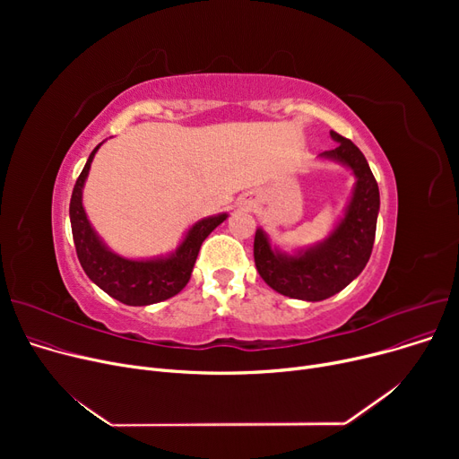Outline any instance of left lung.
<instances>
[{
	"label": "left lung",
	"mask_w": 459,
	"mask_h": 459,
	"mask_svg": "<svg viewBox=\"0 0 459 459\" xmlns=\"http://www.w3.org/2000/svg\"><path fill=\"white\" fill-rule=\"evenodd\" d=\"M339 141L336 149L322 156L348 165L357 177L353 197L344 220L324 244L296 256L273 251L266 234H255V264L260 277L282 296L322 301L346 288L365 270L372 255L379 212V189L368 161L355 144L341 134L331 132Z\"/></svg>",
	"instance_id": "left-lung-1"
}]
</instances>
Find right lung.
<instances>
[{
	"label": "right lung",
	"instance_id": "obj_1",
	"mask_svg": "<svg viewBox=\"0 0 459 459\" xmlns=\"http://www.w3.org/2000/svg\"><path fill=\"white\" fill-rule=\"evenodd\" d=\"M100 144L91 152L74 189H72L68 210L72 238H74L82 268L94 284H99L106 294L125 305L141 307L173 298L187 284L206 236L227 220V213L206 217L193 225L177 253L167 258L128 260L111 253L92 230L82 204V189L89 175L91 161Z\"/></svg>",
	"mask_w": 459,
	"mask_h": 459
}]
</instances>
